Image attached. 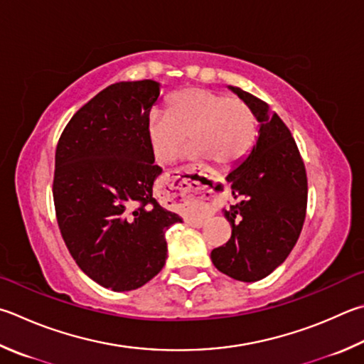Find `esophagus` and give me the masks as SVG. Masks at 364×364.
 Wrapping results in <instances>:
<instances>
[{
  "label": "esophagus",
  "mask_w": 364,
  "mask_h": 364,
  "mask_svg": "<svg viewBox=\"0 0 364 364\" xmlns=\"http://www.w3.org/2000/svg\"><path fill=\"white\" fill-rule=\"evenodd\" d=\"M211 197L205 194V191H202L200 188H194V186H189L184 188V186H178L173 188V193H171V200L173 202H205L208 203Z\"/></svg>",
  "instance_id": "34e87169"
}]
</instances>
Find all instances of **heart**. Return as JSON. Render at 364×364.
Wrapping results in <instances>:
<instances>
[{"mask_svg":"<svg viewBox=\"0 0 364 364\" xmlns=\"http://www.w3.org/2000/svg\"><path fill=\"white\" fill-rule=\"evenodd\" d=\"M196 156L229 167L248 154L256 138V117L237 97L203 87H186L170 97L167 111L154 108L146 119V136L157 162H168L186 141Z\"/></svg>","mask_w":364,"mask_h":364,"instance_id":"obj_1","label":"heart"}]
</instances>
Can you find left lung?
<instances>
[{
  "label": "left lung",
  "instance_id": "left-lung-1",
  "mask_svg": "<svg viewBox=\"0 0 364 364\" xmlns=\"http://www.w3.org/2000/svg\"><path fill=\"white\" fill-rule=\"evenodd\" d=\"M261 122L250 154L226 180L237 203L224 210L232 228L230 239L211 251L220 272L240 282H257L291 253L307 211V173L299 149L266 102L230 87Z\"/></svg>",
  "mask_w": 364,
  "mask_h": 364
}]
</instances>
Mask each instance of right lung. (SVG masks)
I'll use <instances>...</instances> for the list:
<instances>
[{
  "label": "right lung",
  "instance_id": "obj_1",
  "mask_svg": "<svg viewBox=\"0 0 364 364\" xmlns=\"http://www.w3.org/2000/svg\"><path fill=\"white\" fill-rule=\"evenodd\" d=\"M153 79L116 82L70 119L55 149L58 229L79 269L113 291H130L161 272L165 232L176 213L153 197L162 168L146 136L159 98Z\"/></svg>",
  "mask_w": 364,
  "mask_h": 364
}]
</instances>
